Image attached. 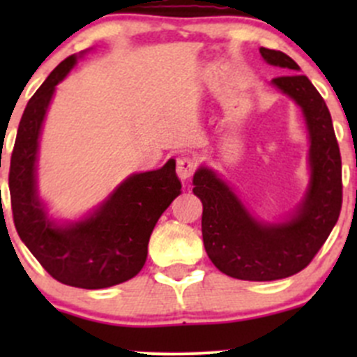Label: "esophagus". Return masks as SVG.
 I'll list each match as a JSON object with an SVG mask.
<instances>
[{"instance_id": "esophagus-1", "label": "esophagus", "mask_w": 357, "mask_h": 357, "mask_svg": "<svg viewBox=\"0 0 357 357\" xmlns=\"http://www.w3.org/2000/svg\"><path fill=\"white\" fill-rule=\"evenodd\" d=\"M195 169H197V162L193 160L192 157L183 155V157L176 158V172H178L179 179H183V181H186V179L192 178L193 172H195Z\"/></svg>"}]
</instances>
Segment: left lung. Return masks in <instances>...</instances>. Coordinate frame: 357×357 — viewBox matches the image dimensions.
I'll return each instance as SVG.
<instances>
[{
  "label": "left lung",
  "mask_w": 357,
  "mask_h": 357,
  "mask_svg": "<svg viewBox=\"0 0 357 357\" xmlns=\"http://www.w3.org/2000/svg\"><path fill=\"white\" fill-rule=\"evenodd\" d=\"M269 66L290 74L271 84L301 107L309 139V185L291 214L268 222L255 218L221 176L200 165L193 193L202 200V236L212 264L248 282H273L302 271L332 233L342 207V160L332 115L301 67L276 50L261 48Z\"/></svg>",
  "instance_id": "8db88e82"
}]
</instances>
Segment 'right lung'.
<instances>
[{"instance_id":"right-lung-1","label":"right lung","mask_w":357,"mask_h":357,"mask_svg":"<svg viewBox=\"0 0 357 357\" xmlns=\"http://www.w3.org/2000/svg\"><path fill=\"white\" fill-rule=\"evenodd\" d=\"M84 52L63 60L25 107L10 160L13 222L25 247L55 280L77 289H107L138 275L162 212L181 193L176 162L128 176L98 207L77 221H56L38 193L43 122L59 82Z\"/></svg>"}]
</instances>
